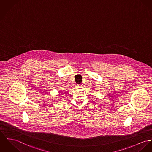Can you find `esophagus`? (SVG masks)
<instances>
[{
	"label": "esophagus",
	"instance_id": "esophagus-1",
	"mask_svg": "<svg viewBox=\"0 0 152 152\" xmlns=\"http://www.w3.org/2000/svg\"><path fill=\"white\" fill-rule=\"evenodd\" d=\"M77 87H78L79 88H81V87H82V84H79V85L77 86Z\"/></svg>",
	"mask_w": 152,
	"mask_h": 152
}]
</instances>
